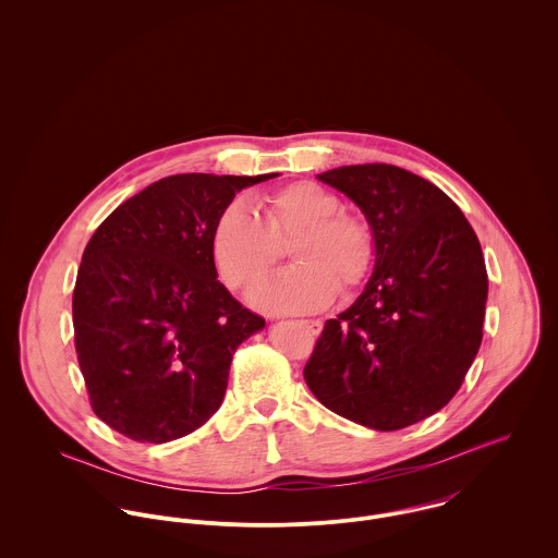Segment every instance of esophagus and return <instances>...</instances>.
<instances>
[{"label":"esophagus","instance_id":"1","mask_svg":"<svg viewBox=\"0 0 558 558\" xmlns=\"http://www.w3.org/2000/svg\"><path fill=\"white\" fill-rule=\"evenodd\" d=\"M303 324L307 326V330L312 335H318L319 330H322V322L319 319H303Z\"/></svg>","mask_w":558,"mask_h":558}]
</instances>
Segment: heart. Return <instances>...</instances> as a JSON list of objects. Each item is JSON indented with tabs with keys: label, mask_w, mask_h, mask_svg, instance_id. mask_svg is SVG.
Segmentation results:
<instances>
[{
	"label": "heart",
	"mask_w": 558,
	"mask_h": 558,
	"mask_svg": "<svg viewBox=\"0 0 558 558\" xmlns=\"http://www.w3.org/2000/svg\"><path fill=\"white\" fill-rule=\"evenodd\" d=\"M262 217L230 204L213 230V259L230 290L253 288L288 246L292 268L251 292L272 314L324 310L335 294H354L372 272L376 234L361 215L345 213L337 193L316 182L286 184L259 202Z\"/></svg>",
	"instance_id": "1"
}]
</instances>
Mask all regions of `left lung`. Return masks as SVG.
Returning <instances> with one entry per match:
<instances>
[{
    "mask_svg": "<svg viewBox=\"0 0 558 558\" xmlns=\"http://www.w3.org/2000/svg\"><path fill=\"white\" fill-rule=\"evenodd\" d=\"M376 234V266L350 310L326 319L303 369L335 414L396 432L438 412L477 356L487 272L477 234L436 184L396 165L318 173Z\"/></svg>",
    "mask_w": 558,
    "mask_h": 558,
    "instance_id": "left-lung-1",
    "label": "left lung"
}]
</instances>
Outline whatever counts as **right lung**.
<instances>
[{
  "label": "right lung",
  "mask_w": 558,
  "mask_h": 558,
  "mask_svg": "<svg viewBox=\"0 0 558 558\" xmlns=\"http://www.w3.org/2000/svg\"><path fill=\"white\" fill-rule=\"evenodd\" d=\"M178 173L94 232L73 292L75 350L94 414L137 442H169L221 405L232 356L264 328L217 279L213 230L244 186L275 178Z\"/></svg>",
  "instance_id": "right-lung-1"
}]
</instances>
